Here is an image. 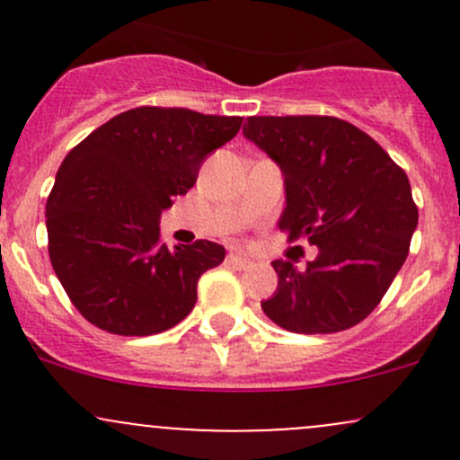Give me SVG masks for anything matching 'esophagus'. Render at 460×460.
Here are the masks:
<instances>
[{"label": "esophagus", "mask_w": 460, "mask_h": 460, "mask_svg": "<svg viewBox=\"0 0 460 460\" xmlns=\"http://www.w3.org/2000/svg\"><path fill=\"white\" fill-rule=\"evenodd\" d=\"M226 260H229V264H234L235 269H249V267H252V260H249L247 256H243V253H229Z\"/></svg>", "instance_id": "34e87169"}]
</instances>
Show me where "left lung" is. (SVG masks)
Returning a JSON list of instances; mask_svg holds the SVG:
<instances>
[{"mask_svg":"<svg viewBox=\"0 0 460 460\" xmlns=\"http://www.w3.org/2000/svg\"><path fill=\"white\" fill-rule=\"evenodd\" d=\"M243 133L285 178L278 226L318 247L305 271L273 260L278 289L262 312L294 333L354 327L410 253L419 208L405 171L367 133L327 115H253Z\"/></svg>","mask_w":460,"mask_h":460,"instance_id":"1","label":"left lung"}]
</instances>
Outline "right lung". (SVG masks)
Masks as SVG:
<instances>
[{
	"instance_id": "right-lung-1",
	"label": "right lung",
	"mask_w": 460,
	"mask_h": 460,
	"mask_svg": "<svg viewBox=\"0 0 460 460\" xmlns=\"http://www.w3.org/2000/svg\"><path fill=\"white\" fill-rule=\"evenodd\" d=\"M240 127L243 118L140 106L102 124L64 157L46 202L49 253L88 323L119 336H151L191 314L198 280L225 260V247L198 240L171 252L160 243V217Z\"/></svg>"
}]
</instances>
